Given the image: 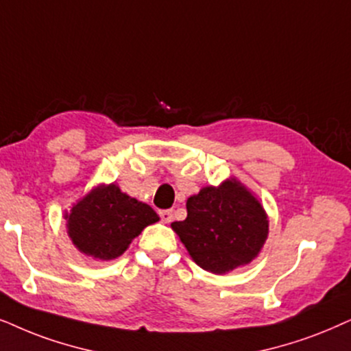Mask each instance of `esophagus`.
<instances>
[{
    "instance_id": "esophagus-1",
    "label": "esophagus",
    "mask_w": 351,
    "mask_h": 351,
    "mask_svg": "<svg viewBox=\"0 0 351 351\" xmlns=\"http://www.w3.org/2000/svg\"><path fill=\"white\" fill-rule=\"evenodd\" d=\"M159 217H161L162 222L169 224V222L172 221V211L171 209H161V211H159Z\"/></svg>"
}]
</instances>
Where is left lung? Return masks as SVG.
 Segmentation results:
<instances>
[{"mask_svg":"<svg viewBox=\"0 0 351 351\" xmlns=\"http://www.w3.org/2000/svg\"><path fill=\"white\" fill-rule=\"evenodd\" d=\"M171 226L199 267L224 274L256 256L269 224L258 199L237 180H227L186 199V219Z\"/></svg>","mask_w":351,"mask_h":351,"instance_id":"left-lung-1","label":"left lung"}]
</instances>
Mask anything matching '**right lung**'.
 <instances>
[{"label": "right lung", "instance_id": "obj_1", "mask_svg": "<svg viewBox=\"0 0 351 351\" xmlns=\"http://www.w3.org/2000/svg\"><path fill=\"white\" fill-rule=\"evenodd\" d=\"M67 234L82 253L98 259H114L145 227L159 221L153 208L122 193L114 184L101 185L74 204Z\"/></svg>", "mask_w": 351, "mask_h": 351}]
</instances>
